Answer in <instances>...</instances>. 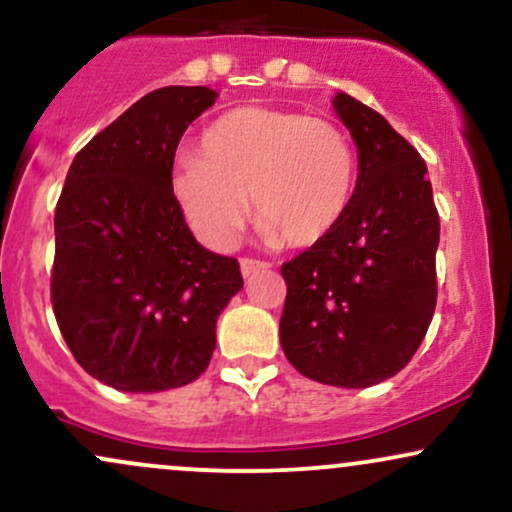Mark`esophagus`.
Instances as JSON below:
<instances>
[{"label":"esophagus","mask_w":512,"mask_h":512,"mask_svg":"<svg viewBox=\"0 0 512 512\" xmlns=\"http://www.w3.org/2000/svg\"><path fill=\"white\" fill-rule=\"evenodd\" d=\"M269 267H272V264L264 262V260H255V257H243V260H240V272H243V276L264 272V269H269Z\"/></svg>","instance_id":"obj_1"}]
</instances>
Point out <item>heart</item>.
<instances>
[{
	"instance_id": "heart-1",
	"label": "heart",
	"mask_w": 512,
	"mask_h": 512,
	"mask_svg": "<svg viewBox=\"0 0 512 512\" xmlns=\"http://www.w3.org/2000/svg\"><path fill=\"white\" fill-rule=\"evenodd\" d=\"M358 156L349 134L325 117L279 108H236L216 117L197 156L175 166L173 197L209 248L236 243L248 197L262 231L296 248L330 236L349 211Z\"/></svg>"
}]
</instances>
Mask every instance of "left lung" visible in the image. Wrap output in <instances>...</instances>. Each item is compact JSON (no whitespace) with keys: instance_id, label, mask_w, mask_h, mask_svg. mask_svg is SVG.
<instances>
[{"instance_id":"obj_1","label":"left lung","mask_w":512,"mask_h":512,"mask_svg":"<svg viewBox=\"0 0 512 512\" xmlns=\"http://www.w3.org/2000/svg\"><path fill=\"white\" fill-rule=\"evenodd\" d=\"M358 146L349 211L330 236L281 264V349L322 385L370 387L411 361L438 298L440 238L426 163L383 115L337 93Z\"/></svg>"}]
</instances>
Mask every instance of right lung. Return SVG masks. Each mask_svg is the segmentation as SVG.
<instances>
[{"label": "right lung", "mask_w": 512, "mask_h": 512, "mask_svg": "<svg viewBox=\"0 0 512 512\" xmlns=\"http://www.w3.org/2000/svg\"><path fill=\"white\" fill-rule=\"evenodd\" d=\"M216 101L207 86L146 93L76 154L55 209L50 296L76 363L122 392L197 380L243 276L197 243L173 197L182 134Z\"/></svg>", "instance_id": "right-lung-1"}]
</instances>
